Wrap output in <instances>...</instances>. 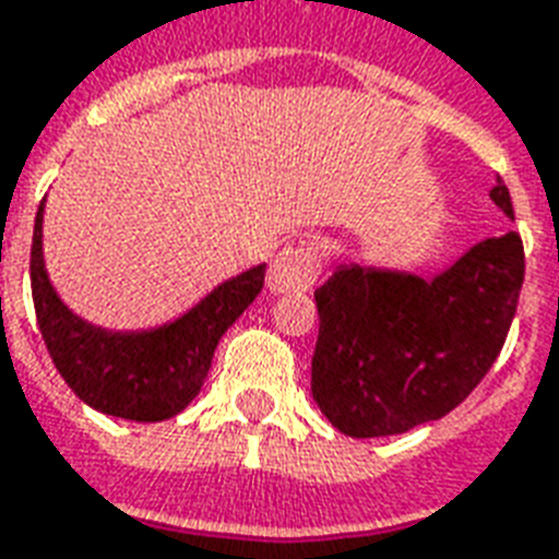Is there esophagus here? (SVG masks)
Wrapping results in <instances>:
<instances>
[{
  "label": "esophagus",
  "instance_id": "1",
  "mask_svg": "<svg viewBox=\"0 0 559 559\" xmlns=\"http://www.w3.org/2000/svg\"><path fill=\"white\" fill-rule=\"evenodd\" d=\"M322 261L313 246H289L278 251L275 261L270 263V275H266V287L272 293H293V289L313 287L319 278Z\"/></svg>",
  "mask_w": 559,
  "mask_h": 559
}]
</instances>
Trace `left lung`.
<instances>
[{
  "mask_svg": "<svg viewBox=\"0 0 559 559\" xmlns=\"http://www.w3.org/2000/svg\"><path fill=\"white\" fill-rule=\"evenodd\" d=\"M489 199L513 216L504 181ZM525 281L522 237L472 246L433 278L343 263L313 293L310 393L336 431L369 440L442 419L496 364Z\"/></svg>",
  "mask_w": 559,
  "mask_h": 559,
  "instance_id": "obj_1",
  "label": "left lung"
}]
</instances>
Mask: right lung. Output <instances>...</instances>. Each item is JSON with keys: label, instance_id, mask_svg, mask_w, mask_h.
<instances>
[{"label": "right lung", "instance_id": "1", "mask_svg": "<svg viewBox=\"0 0 559 559\" xmlns=\"http://www.w3.org/2000/svg\"><path fill=\"white\" fill-rule=\"evenodd\" d=\"M43 204L32 237V296L55 369L93 411L131 421L173 419L199 395L223 334L263 289L266 263L223 281L166 325L108 331L75 317L55 293L43 263Z\"/></svg>", "mask_w": 559, "mask_h": 559}]
</instances>
